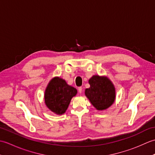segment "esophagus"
Listing matches in <instances>:
<instances>
[{"mask_svg": "<svg viewBox=\"0 0 155 155\" xmlns=\"http://www.w3.org/2000/svg\"><path fill=\"white\" fill-rule=\"evenodd\" d=\"M78 93L81 94L82 93H83V88H82L81 87H78Z\"/></svg>", "mask_w": 155, "mask_h": 155, "instance_id": "esophagus-1", "label": "esophagus"}]
</instances>
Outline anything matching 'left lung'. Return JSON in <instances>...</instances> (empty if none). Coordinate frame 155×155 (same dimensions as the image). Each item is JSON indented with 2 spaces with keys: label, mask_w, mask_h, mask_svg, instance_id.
I'll return each instance as SVG.
<instances>
[{
  "label": "left lung",
  "mask_w": 155,
  "mask_h": 155,
  "mask_svg": "<svg viewBox=\"0 0 155 155\" xmlns=\"http://www.w3.org/2000/svg\"><path fill=\"white\" fill-rule=\"evenodd\" d=\"M90 87L84 94L97 110L109 108L116 99V89L112 81L106 76L93 75L89 80Z\"/></svg>",
  "instance_id": "8db88e82"
}]
</instances>
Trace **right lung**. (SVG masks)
<instances>
[{
	"instance_id": "add662e5",
	"label": "right lung",
	"mask_w": 155,
	"mask_h": 155,
	"mask_svg": "<svg viewBox=\"0 0 155 155\" xmlns=\"http://www.w3.org/2000/svg\"><path fill=\"white\" fill-rule=\"evenodd\" d=\"M77 94V90L68 85L65 80L54 77L49 81L44 94L46 106L57 115L65 113L72 98Z\"/></svg>"
}]
</instances>
